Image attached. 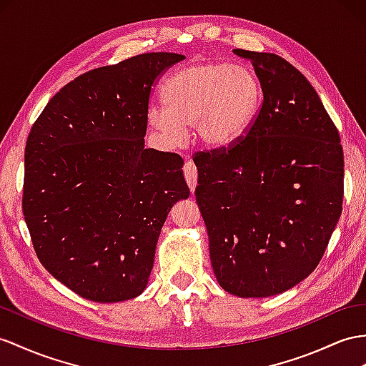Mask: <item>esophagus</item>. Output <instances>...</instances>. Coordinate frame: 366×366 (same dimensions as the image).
<instances>
[{
	"label": "esophagus",
	"mask_w": 366,
	"mask_h": 366,
	"mask_svg": "<svg viewBox=\"0 0 366 366\" xmlns=\"http://www.w3.org/2000/svg\"><path fill=\"white\" fill-rule=\"evenodd\" d=\"M184 176L187 184H189V189L194 192L196 184H198V168H196V165L192 161L184 165Z\"/></svg>",
	"instance_id": "obj_1"
}]
</instances>
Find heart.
<instances>
[{"mask_svg": "<svg viewBox=\"0 0 366 366\" xmlns=\"http://www.w3.org/2000/svg\"><path fill=\"white\" fill-rule=\"evenodd\" d=\"M162 96L165 105H149L148 122L168 142H181L185 127L194 125L201 145L222 148L254 124L263 102V88L247 66L205 60L173 72Z\"/></svg>", "mask_w": 366, "mask_h": 366, "instance_id": "b5f03b06", "label": "heart"}]
</instances>
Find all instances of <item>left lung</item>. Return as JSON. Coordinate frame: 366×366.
I'll use <instances>...</instances> for the list:
<instances>
[{
	"label": "left lung",
	"mask_w": 366,
	"mask_h": 366,
	"mask_svg": "<svg viewBox=\"0 0 366 366\" xmlns=\"http://www.w3.org/2000/svg\"><path fill=\"white\" fill-rule=\"evenodd\" d=\"M252 61L263 107L246 137L196 154L214 277L241 298L283 294L320 263L342 213L343 149L311 83L277 54Z\"/></svg>",
	"instance_id": "1"
}]
</instances>
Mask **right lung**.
<instances>
[{
  "label": "right lung",
  "instance_id": "right-lung-1",
  "mask_svg": "<svg viewBox=\"0 0 366 366\" xmlns=\"http://www.w3.org/2000/svg\"><path fill=\"white\" fill-rule=\"evenodd\" d=\"M184 59L149 52L83 74L27 137L23 213L36 257L91 302L144 292L168 213L190 196L182 157L144 139L154 83Z\"/></svg>",
  "mask_w": 366,
  "mask_h": 366
}]
</instances>
